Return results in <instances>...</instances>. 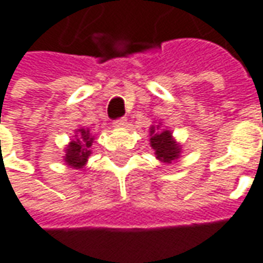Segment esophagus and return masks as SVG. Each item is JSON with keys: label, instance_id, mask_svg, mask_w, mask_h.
<instances>
[{"label": "esophagus", "instance_id": "1", "mask_svg": "<svg viewBox=\"0 0 263 263\" xmlns=\"http://www.w3.org/2000/svg\"><path fill=\"white\" fill-rule=\"evenodd\" d=\"M126 124V120L125 117H121V118H117V120L112 122V125L115 126V128H122V126L125 125Z\"/></svg>", "mask_w": 263, "mask_h": 263}]
</instances>
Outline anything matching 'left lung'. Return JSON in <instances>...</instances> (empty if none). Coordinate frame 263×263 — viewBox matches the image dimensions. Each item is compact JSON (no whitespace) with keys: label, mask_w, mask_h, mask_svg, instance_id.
I'll return each mask as SVG.
<instances>
[{"label":"left lung","mask_w":263,"mask_h":263,"mask_svg":"<svg viewBox=\"0 0 263 263\" xmlns=\"http://www.w3.org/2000/svg\"><path fill=\"white\" fill-rule=\"evenodd\" d=\"M151 146L155 149L156 158L167 163L179 158L180 154L179 145L172 139L171 131H158L155 126L151 128Z\"/></svg>","instance_id":"8db88e82"}]
</instances>
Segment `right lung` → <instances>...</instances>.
<instances>
[{
	"instance_id": "right-lung-1",
	"label": "right lung",
	"mask_w": 263,
	"mask_h": 263,
	"mask_svg": "<svg viewBox=\"0 0 263 263\" xmlns=\"http://www.w3.org/2000/svg\"><path fill=\"white\" fill-rule=\"evenodd\" d=\"M92 139L94 137L90 135L88 129H79V134L76 135L74 141H71L66 149L65 160L66 163L74 169H80L86 165L87 158L91 154Z\"/></svg>"
}]
</instances>
